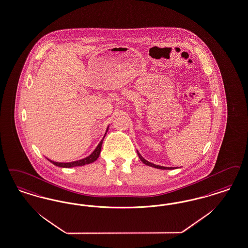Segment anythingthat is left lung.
<instances>
[{
  "instance_id": "8db88e82",
  "label": "left lung",
  "mask_w": 248,
  "mask_h": 248,
  "mask_svg": "<svg viewBox=\"0 0 248 248\" xmlns=\"http://www.w3.org/2000/svg\"><path fill=\"white\" fill-rule=\"evenodd\" d=\"M137 152H138L139 159H141V161H142L144 164H146V165H148V166L153 167V168L160 169V170H173V169H174V167H164V166H159V165H156V164H154V163H151V162L148 161L147 159H144V158L141 156V154L139 153V151H137Z\"/></svg>"
}]
</instances>
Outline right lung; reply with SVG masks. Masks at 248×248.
I'll list each match as a JSON object with an SVG mask.
<instances>
[{
	"mask_svg": "<svg viewBox=\"0 0 248 248\" xmlns=\"http://www.w3.org/2000/svg\"><path fill=\"white\" fill-rule=\"evenodd\" d=\"M108 129H109V127L106 130V133H105L103 139H101V141L99 142V145L97 146V148L87 158L79 159V160H76V161H72V162H57V161H53V160L49 159H48V160H50L52 164H54V165H56L58 167H62V168H72V167H77V166H83V165H86V164H89V163L94 162L96 159L99 158L100 150H101V146H102V142H103V139H104L107 132H108Z\"/></svg>",
	"mask_w": 248,
	"mask_h": 248,
	"instance_id": "obj_1",
	"label": "right lung"
}]
</instances>
